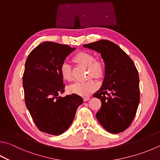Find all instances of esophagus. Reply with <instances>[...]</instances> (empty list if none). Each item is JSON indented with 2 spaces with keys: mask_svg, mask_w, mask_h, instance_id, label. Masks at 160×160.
I'll return each instance as SVG.
<instances>
[{
  "mask_svg": "<svg viewBox=\"0 0 160 160\" xmlns=\"http://www.w3.org/2000/svg\"><path fill=\"white\" fill-rule=\"evenodd\" d=\"M89 97H84L83 98V100H84V101H88V100H89Z\"/></svg>",
  "mask_w": 160,
  "mask_h": 160,
  "instance_id": "esophagus-1",
  "label": "esophagus"
}]
</instances>
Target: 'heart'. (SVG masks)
Listing matches in <instances>:
<instances>
[{"label":"heart","instance_id":"heart-1","mask_svg":"<svg viewBox=\"0 0 160 160\" xmlns=\"http://www.w3.org/2000/svg\"><path fill=\"white\" fill-rule=\"evenodd\" d=\"M75 62L88 67V75L94 78L100 77L103 72L101 63L98 61H94V57L88 52H80L74 57ZM61 74L65 80H72L71 67L68 62H64L61 66ZM97 84L92 79H88L82 82H76L68 88V91L71 94L80 96H87L97 88Z\"/></svg>","mask_w":160,"mask_h":160}]
</instances>
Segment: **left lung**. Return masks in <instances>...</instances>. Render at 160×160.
<instances>
[{"mask_svg": "<svg viewBox=\"0 0 160 160\" xmlns=\"http://www.w3.org/2000/svg\"><path fill=\"white\" fill-rule=\"evenodd\" d=\"M83 47L100 53L105 64L102 85L93 95L101 101L96 117L107 132H124L132 124L140 101L139 77L134 63L109 40H101Z\"/></svg>", "mask_w": 160, "mask_h": 160, "instance_id": "8db88e82", "label": "left lung"}]
</instances>
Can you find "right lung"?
<instances>
[{
    "label": "right lung",
    "mask_w": 160,
    "mask_h": 160,
    "mask_svg": "<svg viewBox=\"0 0 160 160\" xmlns=\"http://www.w3.org/2000/svg\"><path fill=\"white\" fill-rule=\"evenodd\" d=\"M75 50L68 45L44 42L28 54L23 75L25 103L39 130L58 136L72 124L82 98L64 92L61 66Z\"/></svg>",
    "instance_id": "add662e5"
}]
</instances>
